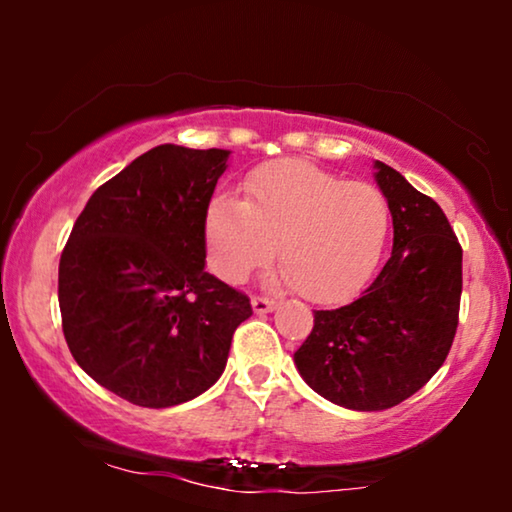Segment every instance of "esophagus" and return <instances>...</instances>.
I'll return each instance as SVG.
<instances>
[{
    "label": "esophagus",
    "mask_w": 512,
    "mask_h": 512,
    "mask_svg": "<svg viewBox=\"0 0 512 512\" xmlns=\"http://www.w3.org/2000/svg\"><path fill=\"white\" fill-rule=\"evenodd\" d=\"M251 307H254V312L258 314H265V312H272L277 307V303L272 298H265V296H254L251 298Z\"/></svg>",
    "instance_id": "obj_1"
}]
</instances>
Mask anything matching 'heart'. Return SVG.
Returning a JSON list of instances; mask_svg holds the SVG:
<instances>
[{"instance_id":"b5f03b06","label":"heart","mask_w":512,"mask_h":512,"mask_svg":"<svg viewBox=\"0 0 512 512\" xmlns=\"http://www.w3.org/2000/svg\"><path fill=\"white\" fill-rule=\"evenodd\" d=\"M244 191V200L216 195L207 207L209 254L226 282H244L277 249L300 296L333 303L380 261L391 214L375 186L282 160L251 174Z\"/></svg>"}]
</instances>
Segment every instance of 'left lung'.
Returning a JSON list of instances; mask_svg holds the SVG:
<instances>
[{
  "label": "left lung",
  "instance_id": "obj_1",
  "mask_svg": "<svg viewBox=\"0 0 512 512\" xmlns=\"http://www.w3.org/2000/svg\"><path fill=\"white\" fill-rule=\"evenodd\" d=\"M394 249L354 303L314 312L293 354L303 380L349 410H387L443 366L459 324L461 244L443 209L377 160Z\"/></svg>",
  "mask_w": 512,
  "mask_h": 512
}]
</instances>
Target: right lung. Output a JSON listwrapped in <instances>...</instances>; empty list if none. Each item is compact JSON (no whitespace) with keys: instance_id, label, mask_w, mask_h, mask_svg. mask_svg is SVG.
<instances>
[{"instance_id":"obj_1","label":"right lung","mask_w":512,"mask_h":512,"mask_svg":"<svg viewBox=\"0 0 512 512\" xmlns=\"http://www.w3.org/2000/svg\"><path fill=\"white\" fill-rule=\"evenodd\" d=\"M228 151L163 144L90 195L60 256L74 361L142 408L200 396L226 368L247 293L205 272V223Z\"/></svg>"}]
</instances>
